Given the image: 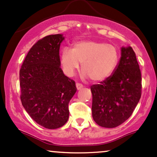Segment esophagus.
I'll use <instances>...</instances> for the list:
<instances>
[{"label": "esophagus", "instance_id": "obj_1", "mask_svg": "<svg viewBox=\"0 0 157 157\" xmlns=\"http://www.w3.org/2000/svg\"><path fill=\"white\" fill-rule=\"evenodd\" d=\"M75 85H76V88H77V90H81L82 89V87H83V85H82V84H80V83H76L75 84Z\"/></svg>", "mask_w": 157, "mask_h": 157}]
</instances>
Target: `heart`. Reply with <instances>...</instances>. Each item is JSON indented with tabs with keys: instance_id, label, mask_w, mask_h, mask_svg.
I'll use <instances>...</instances> for the list:
<instances>
[{
	"instance_id": "1",
	"label": "heart",
	"mask_w": 157,
	"mask_h": 157,
	"mask_svg": "<svg viewBox=\"0 0 157 157\" xmlns=\"http://www.w3.org/2000/svg\"><path fill=\"white\" fill-rule=\"evenodd\" d=\"M119 61L115 47L96 40H81L73 44L72 50H61V62L65 74L73 76L82 64L83 75L93 82H100L112 75Z\"/></svg>"
}]
</instances>
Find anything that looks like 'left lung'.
<instances>
[{
    "label": "left lung",
    "instance_id": "1",
    "mask_svg": "<svg viewBox=\"0 0 157 157\" xmlns=\"http://www.w3.org/2000/svg\"><path fill=\"white\" fill-rule=\"evenodd\" d=\"M93 120L103 128H113L133 113L142 94V76L131 47H121V58L113 73L90 87Z\"/></svg>",
    "mask_w": 157,
    "mask_h": 157
}]
</instances>
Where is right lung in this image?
Listing matches in <instances>:
<instances>
[{"label":"right lung","mask_w":157,"mask_h":157,"mask_svg":"<svg viewBox=\"0 0 157 157\" xmlns=\"http://www.w3.org/2000/svg\"><path fill=\"white\" fill-rule=\"evenodd\" d=\"M63 35H50L36 42L20 70L21 100L30 117L47 129L62 127L69 118L68 105L75 83L61 70L59 57Z\"/></svg>","instance_id":"right-lung-1"}]
</instances>
